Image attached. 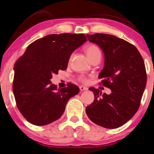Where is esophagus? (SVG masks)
I'll list each match as a JSON object with an SVG mask.
<instances>
[{
  "label": "esophagus",
  "instance_id": "obj_1",
  "mask_svg": "<svg viewBox=\"0 0 154 154\" xmlns=\"http://www.w3.org/2000/svg\"><path fill=\"white\" fill-rule=\"evenodd\" d=\"M80 91H86V90L88 89V88L86 86H80Z\"/></svg>",
  "mask_w": 154,
  "mask_h": 154
}]
</instances>
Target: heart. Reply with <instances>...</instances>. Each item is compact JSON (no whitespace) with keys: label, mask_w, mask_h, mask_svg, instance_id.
<instances>
[{"label":"heart","mask_w":154,"mask_h":154,"mask_svg":"<svg viewBox=\"0 0 154 154\" xmlns=\"http://www.w3.org/2000/svg\"><path fill=\"white\" fill-rule=\"evenodd\" d=\"M84 51L85 53H86V56L88 57V58L89 59V60H91L94 56H95L96 54H100V49H99V48L97 47V45L93 44H88L85 46ZM80 80H81L82 82H84V83L87 81L86 77H82L81 78H80Z\"/></svg>","instance_id":"b5f03b06"}]
</instances>
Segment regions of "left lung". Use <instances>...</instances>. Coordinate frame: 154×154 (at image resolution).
Segmentation results:
<instances>
[{
  "mask_svg": "<svg viewBox=\"0 0 154 154\" xmlns=\"http://www.w3.org/2000/svg\"><path fill=\"white\" fill-rule=\"evenodd\" d=\"M104 54V67L99 74L101 84L111 94L89 88L94 100L86 108L88 119L108 129L121 127L139 109L147 83L145 66L138 49L128 42L109 34L86 35Z\"/></svg>",
  "mask_w": 154,
  "mask_h": 154,
  "instance_id": "obj_1",
  "label": "left lung"
}]
</instances>
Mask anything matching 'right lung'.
I'll return each mask as SVG.
<instances>
[{
	"label": "right lung",
	"instance_id": "obj_1",
	"mask_svg": "<svg viewBox=\"0 0 154 154\" xmlns=\"http://www.w3.org/2000/svg\"><path fill=\"white\" fill-rule=\"evenodd\" d=\"M86 41L83 33L51 34L31 43L15 63L12 90L18 110L29 123L43 126L57 120L68 100L78 94L76 85L57 88L50 80L67 68L71 54Z\"/></svg>",
	"mask_w": 154,
	"mask_h": 154
}]
</instances>
